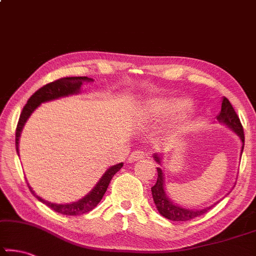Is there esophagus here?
Wrapping results in <instances>:
<instances>
[{
    "label": "esophagus",
    "instance_id": "1",
    "mask_svg": "<svg viewBox=\"0 0 256 256\" xmlns=\"http://www.w3.org/2000/svg\"><path fill=\"white\" fill-rule=\"evenodd\" d=\"M146 154L143 152V151H140V150L132 151V152L130 154V156H129L128 162H137V160H140V159L146 158Z\"/></svg>",
    "mask_w": 256,
    "mask_h": 256
}]
</instances>
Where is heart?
I'll return each mask as SVG.
<instances>
[{
	"label": "heart",
	"instance_id": "obj_1",
	"mask_svg": "<svg viewBox=\"0 0 256 256\" xmlns=\"http://www.w3.org/2000/svg\"><path fill=\"white\" fill-rule=\"evenodd\" d=\"M188 105L190 104L186 100L160 102L154 106L152 114L154 118H171L181 110H186Z\"/></svg>",
	"mask_w": 256,
	"mask_h": 256
}]
</instances>
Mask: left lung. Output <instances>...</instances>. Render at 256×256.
<instances>
[{
    "instance_id": "8db88e82",
    "label": "left lung",
    "mask_w": 256,
    "mask_h": 256,
    "mask_svg": "<svg viewBox=\"0 0 256 256\" xmlns=\"http://www.w3.org/2000/svg\"><path fill=\"white\" fill-rule=\"evenodd\" d=\"M217 120L220 122H223L234 130L238 136L240 137L242 142V154L244 150V143H245V135H244V128L242 122H240L239 116H236L234 108H233L231 102H228V98L223 99L222 102V110L220 113L218 114ZM154 160L160 164V158L158 157L157 154H154ZM157 172H158V176H157V182H156L154 186L151 188V192H152V198L154 201V204L157 206V209L159 211V214L162 216H164L165 218H168L170 220H174V222H186V220H194L196 217L202 216L208 212V211L212 208V206H209V208L206 209H201V210H190V209H186L182 208V206H179L176 204H174L173 202L170 201V198H168V196L165 194L164 190V176H162V171L160 168H157Z\"/></svg>"
}]
</instances>
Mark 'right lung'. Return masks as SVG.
Wrapping results in <instances>:
<instances>
[{
    "instance_id": "obj_1",
    "label": "right lung",
    "mask_w": 256,
    "mask_h": 256,
    "mask_svg": "<svg viewBox=\"0 0 256 256\" xmlns=\"http://www.w3.org/2000/svg\"><path fill=\"white\" fill-rule=\"evenodd\" d=\"M92 78L88 77H64V78L56 80L54 82L48 83L44 85L42 88H40L38 91H36L26 102V105L24 106L23 110H22L20 120H18L17 128H16V150L18 152V140H20V132L23 129L25 122L28 119V116H31L33 110L38 107L42 102L53 100V99H58L60 97H66V96L77 94L80 91V86L84 82H92ZM122 162L118 165H114L112 168H110L105 174L102 176V179L99 180V182L96 184V187L92 190L86 196H84L80 201L69 203V204H55V203H50L48 201H45L42 198H39L38 195L34 194V192L32 190V188L28 186L30 190L40 202L45 203L47 206H50L52 210L56 211L58 214H66V216H78L85 212H88L92 209H94L99 202L102 201L104 194L107 190V187L112 180L118 171H120L122 168Z\"/></svg>"
}]
</instances>
